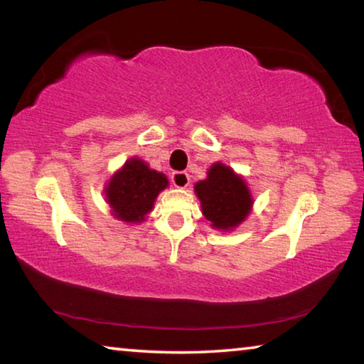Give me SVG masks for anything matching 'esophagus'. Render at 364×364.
Wrapping results in <instances>:
<instances>
[{"instance_id":"34e87169","label":"esophagus","mask_w":364,"mask_h":364,"mask_svg":"<svg viewBox=\"0 0 364 364\" xmlns=\"http://www.w3.org/2000/svg\"><path fill=\"white\" fill-rule=\"evenodd\" d=\"M189 175L186 171H173L171 173V184H173L175 188H186L189 184Z\"/></svg>"}]
</instances>
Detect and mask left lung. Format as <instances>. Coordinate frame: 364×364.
Masks as SVG:
<instances>
[{
  "instance_id": "1",
  "label": "left lung",
  "mask_w": 364,
  "mask_h": 364,
  "mask_svg": "<svg viewBox=\"0 0 364 364\" xmlns=\"http://www.w3.org/2000/svg\"><path fill=\"white\" fill-rule=\"evenodd\" d=\"M194 189L202 213L218 230L236 228L250 212L252 197L244 180L223 164L212 165L207 180L197 183Z\"/></svg>"
}]
</instances>
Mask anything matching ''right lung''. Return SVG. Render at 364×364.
Wrapping results in <instances>:
<instances>
[{"mask_svg":"<svg viewBox=\"0 0 364 364\" xmlns=\"http://www.w3.org/2000/svg\"><path fill=\"white\" fill-rule=\"evenodd\" d=\"M167 184L164 173L151 170L143 160L132 159L109 181L106 197L117 218L139 223L152 210L154 200Z\"/></svg>","mask_w":364,"mask_h":364,"instance_id":"right-lung-1","label":"right lung"}]
</instances>
